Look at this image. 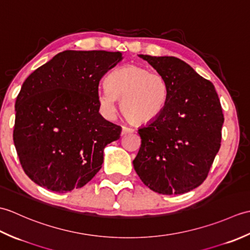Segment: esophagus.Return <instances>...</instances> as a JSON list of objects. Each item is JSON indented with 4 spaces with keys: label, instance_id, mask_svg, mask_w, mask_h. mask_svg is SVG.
Instances as JSON below:
<instances>
[{
    "label": "esophagus",
    "instance_id": "esophagus-1",
    "mask_svg": "<svg viewBox=\"0 0 250 250\" xmlns=\"http://www.w3.org/2000/svg\"><path fill=\"white\" fill-rule=\"evenodd\" d=\"M134 130L132 128H129V126H122V131H121V135H126L129 133H133Z\"/></svg>",
    "mask_w": 250,
    "mask_h": 250
}]
</instances>
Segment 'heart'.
Instances as JSON below:
<instances>
[{
    "label": "heart",
    "mask_w": 250,
    "mask_h": 250,
    "mask_svg": "<svg viewBox=\"0 0 250 250\" xmlns=\"http://www.w3.org/2000/svg\"><path fill=\"white\" fill-rule=\"evenodd\" d=\"M98 100L106 113L115 114L116 100H120L124 116L134 125H147L158 119L167 104L166 77L141 65L116 68L106 78Z\"/></svg>",
    "instance_id": "1"
}]
</instances>
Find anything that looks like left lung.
<instances>
[{
  "instance_id": "8db88e82",
  "label": "left lung",
  "mask_w": 250,
  "mask_h": 250,
  "mask_svg": "<svg viewBox=\"0 0 250 250\" xmlns=\"http://www.w3.org/2000/svg\"><path fill=\"white\" fill-rule=\"evenodd\" d=\"M139 57L166 77L168 99L160 117L139 129L134 169L158 193H186L204 182L219 151L225 119L218 94L178 58Z\"/></svg>"
}]
</instances>
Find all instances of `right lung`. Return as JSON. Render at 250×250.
<instances>
[{"instance_id":"add662e5","label":"right lung","mask_w":250,"mask_h":250,"mask_svg":"<svg viewBox=\"0 0 250 250\" xmlns=\"http://www.w3.org/2000/svg\"><path fill=\"white\" fill-rule=\"evenodd\" d=\"M119 51L65 50L29 75L16 100L14 144L25 174L41 187L70 192L102 167L121 126L99 113V83Z\"/></svg>"}]
</instances>
